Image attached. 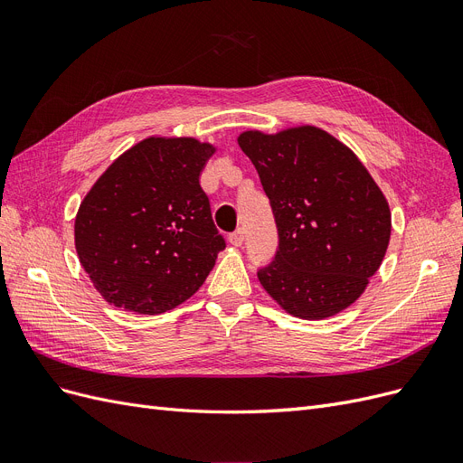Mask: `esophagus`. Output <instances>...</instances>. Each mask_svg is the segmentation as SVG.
<instances>
[{
    "instance_id": "1",
    "label": "esophagus",
    "mask_w": 463,
    "mask_h": 463,
    "mask_svg": "<svg viewBox=\"0 0 463 463\" xmlns=\"http://www.w3.org/2000/svg\"><path fill=\"white\" fill-rule=\"evenodd\" d=\"M230 243L233 245V247H241L243 245V241H245V230L243 228H240V230H235L233 233H230Z\"/></svg>"
}]
</instances>
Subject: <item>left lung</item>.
I'll return each mask as SVG.
<instances>
[{
	"label": "left lung",
	"instance_id": "1",
	"mask_svg": "<svg viewBox=\"0 0 463 463\" xmlns=\"http://www.w3.org/2000/svg\"><path fill=\"white\" fill-rule=\"evenodd\" d=\"M257 167L278 228V249L257 276L299 318H326L352 305L390 241V208L355 154L326 131L237 138Z\"/></svg>",
	"mask_w": 463,
	"mask_h": 463
}]
</instances>
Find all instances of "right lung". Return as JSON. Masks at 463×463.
Returning a JSON list of instances; mask_svg holds the SVG:
<instances>
[{
  "label": "right lung",
  "mask_w": 463,
  "mask_h": 463,
  "mask_svg": "<svg viewBox=\"0 0 463 463\" xmlns=\"http://www.w3.org/2000/svg\"><path fill=\"white\" fill-rule=\"evenodd\" d=\"M214 148L194 138L150 137L111 164L75 220L82 269L125 311L158 315L189 299L226 240L199 175Z\"/></svg>",
  "instance_id": "right-lung-1"
}]
</instances>
